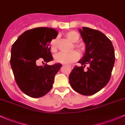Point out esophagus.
Returning <instances> with one entry per match:
<instances>
[{
	"instance_id": "34e87169",
	"label": "esophagus",
	"mask_w": 125,
	"mask_h": 125,
	"mask_svg": "<svg viewBox=\"0 0 125 125\" xmlns=\"http://www.w3.org/2000/svg\"><path fill=\"white\" fill-rule=\"evenodd\" d=\"M67 66L69 67L70 68H73V65H68Z\"/></svg>"
}]
</instances>
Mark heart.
Returning <instances> with one entry per match:
<instances>
[{"mask_svg":"<svg viewBox=\"0 0 125 125\" xmlns=\"http://www.w3.org/2000/svg\"><path fill=\"white\" fill-rule=\"evenodd\" d=\"M67 37L69 41L75 43L78 41L79 39V35L77 32L74 31H70L67 33L66 34ZM58 46V42L57 39H53L51 42V49L52 52H56ZM74 47L77 49L81 50L82 48L78 44H75ZM80 58V54L78 52L73 51L70 53H65L63 52H60L55 56V60L56 62L61 63V64H70L75 61H77Z\"/></svg>","mask_w":125,"mask_h":125,"instance_id":"obj_1","label":"heart"}]
</instances>
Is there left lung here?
<instances>
[{
	"instance_id": "left-lung-1",
	"label": "left lung",
	"mask_w": 125,
	"mask_h": 125,
	"mask_svg": "<svg viewBox=\"0 0 125 125\" xmlns=\"http://www.w3.org/2000/svg\"><path fill=\"white\" fill-rule=\"evenodd\" d=\"M86 45L85 53L69 75L72 88L83 95L96 94L110 79L115 61L113 46L102 32L88 27L79 30ZM86 65L89 66L85 70Z\"/></svg>"
}]
</instances>
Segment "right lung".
Returning <instances> with one entry per match:
<instances>
[{
	"instance_id": "1",
	"label": "right lung",
	"mask_w": 125,
	"mask_h": 125,
	"mask_svg": "<svg viewBox=\"0 0 125 125\" xmlns=\"http://www.w3.org/2000/svg\"><path fill=\"white\" fill-rule=\"evenodd\" d=\"M57 36L52 28H34L20 35L12 46L10 63L15 80L21 91L31 97H42L51 91L62 65H37L39 61L47 63L53 60L51 42Z\"/></svg>"
}]
</instances>
